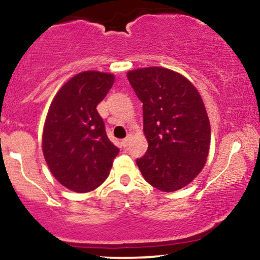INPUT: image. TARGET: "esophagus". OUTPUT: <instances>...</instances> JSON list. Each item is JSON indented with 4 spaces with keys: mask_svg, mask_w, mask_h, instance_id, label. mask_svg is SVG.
Listing matches in <instances>:
<instances>
[{
    "mask_svg": "<svg viewBox=\"0 0 260 260\" xmlns=\"http://www.w3.org/2000/svg\"><path fill=\"white\" fill-rule=\"evenodd\" d=\"M129 140H131V137L129 136L126 137V138H124V139H122V147L127 148L128 145H129Z\"/></svg>",
    "mask_w": 260,
    "mask_h": 260,
    "instance_id": "esophagus-1",
    "label": "esophagus"
}]
</instances>
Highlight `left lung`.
I'll return each mask as SVG.
<instances>
[{
  "instance_id": "8db88e82",
  "label": "left lung",
  "mask_w": 260,
  "mask_h": 260,
  "mask_svg": "<svg viewBox=\"0 0 260 260\" xmlns=\"http://www.w3.org/2000/svg\"><path fill=\"white\" fill-rule=\"evenodd\" d=\"M127 77L143 103L148 140L147 153L137 165L157 189H181L204 168L210 147V123L201 94L182 74L168 68H139Z\"/></svg>"
}]
</instances>
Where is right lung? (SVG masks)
<instances>
[{
	"label": "right lung",
	"mask_w": 260,
	"mask_h": 260,
	"mask_svg": "<svg viewBox=\"0 0 260 260\" xmlns=\"http://www.w3.org/2000/svg\"><path fill=\"white\" fill-rule=\"evenodd\" d=\"M111 73L85 71L68 80L53 98L43 133V153L62 186L78 193L106 180L120 149L107 138L96 106L109 92Z\"/></svg>",
	"instance_id": "right-lung-1"
}]
</instances>
